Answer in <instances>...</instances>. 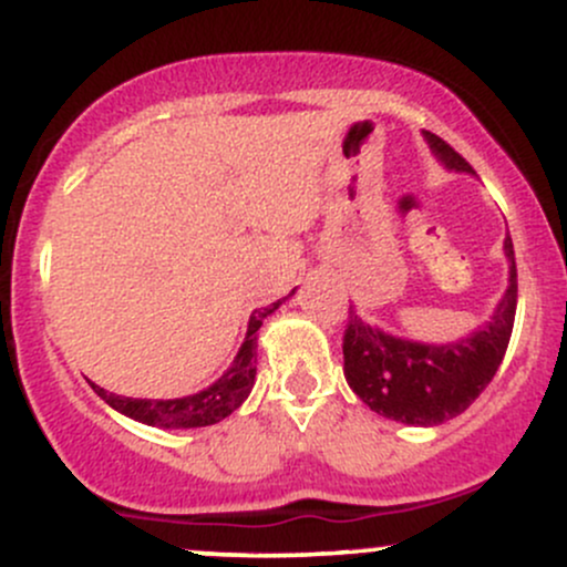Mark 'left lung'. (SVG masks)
Here are the masks:
<instances>
[{"instance_id": "left-lung-1", "label": "left lung", "mask_w": 567, "mask_h": 567, "mask_svg": "<svg viewBox=\"0 0 567 567\" xmlns=\"http://www.w3.org/2000/svg\"><path fill=\"white\" fill-rule=\"evenodd\" d=\"M422 136L446 172L476 174L441 136L431 132H422ZM503 252L508 260L506 293L495 303L489 320L446 344L403 339L365 322L350 307L344 379L371 412L403 425L433 427L463 414L484 393L503 363L516 315V264L508 234L503 239Z\"/></svg>"}]
</instances>
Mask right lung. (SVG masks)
<instances>
[{"instance_id": "right-lung-1", "label": "right lung", "mask_w": 567, "mask_h": 567, "mask_svg": "<svg viewBox=\"0 0 567 567\" xmlns=\"http://www.w3.org/2000/svg\"><path fill=\"white\" fill-rule=\"evenodd\" d=\"M296 290H290L293 296ZM290 296L279 298L277 303L264 309H255L250 315V322H247V333L245 341H241L239 352H236L234 363L228 365L226 374L220 379H215L209 388L198 390L193 395H183V398H126V395H115L107 393L104 388L91 382V388L96 390V395L102 398L104 403H110L115 412L132 416V420L142 422V425L151 427H164V431H183V427H207L215 425V422L226 420L228 414H234L241 403L247 401V395L252 393L255 384V350H258V331L264 326V320L269 315L277 312Z\"/></svg>"}]
</instances>
